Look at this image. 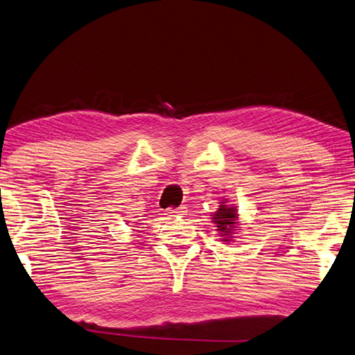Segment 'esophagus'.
I'll use <instances>...</instances> for the list:
<instances>
[{
  "label": "esophagus",
  "mask_w": 355,
  "mask_h": 355,
  "mask_svg": "<svg viewBox=\"0 0 355 355\" xmlns=\"http://www.w3.org/2000/svg\"><path fill=\"white\" fill-rule=\"evenodd\" d=\"M187 208L185 207H180V208H170L168 211H167V214L170 216V217H178V216H184L185 214V211Z\"/></svg>",
  "instance_id": "1"
}]
</instances>
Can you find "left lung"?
<instances>
[{
	"label": "left lung",
	"instance_id": "8db88e82",
	"mask_svg": "<svg viewBox=\"0 0 355 355\" xmlns=\"http://www.w3.org/2000/svg\"><path fill=\"white\" fill-rule=\"evenodd\" d=\"M212 223L216 225V231L222 237V241L230 243L234 239V232L237 231L239 211L234 205L227 203V200L220 202V208L212 214Z\"/></svg>",
	"mask_w": 355,
	"mask_h": 355
}]
</instances>
